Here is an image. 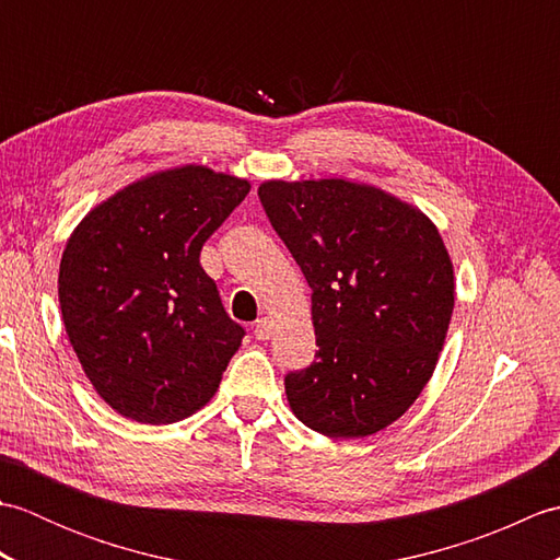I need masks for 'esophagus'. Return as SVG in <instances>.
<instances>
[{
  "instance_id": "34e87169",
  "label": "esophagus",
  "mask_w": 560,
  "mask_h": 560,
  "mask_svg": "<svg viewBox=\"0 0 560 560\" xmlns=\"http://www.w3.org/2000/svg\"><path fill=\"white\" fill-rule=\"evenodd\" d=\"M271 331H273V323H271L269 317L257 319V323H255V339L267 341L271 337Z\"/></svg>"
}]
</instances>
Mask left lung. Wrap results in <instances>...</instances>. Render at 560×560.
I'll return each mask as SVG.
<instances>
[{"mask_svg": "<svg viewBox=\"0 0 560 560\" xmlns=\"http://www.w3.org/2000/svg\"><path fill=\"white\" fill-rule=\"evenodd\" d=\"M267 219L313 289L315 361L289 373L293 413L329 438H365L431 380L455 307L443 237L419 209L347 180H269Z\"/></svg>", "mask_w": 560, "mask_h": 560, "instance_id": "left-lung-1", "label": "left lung"}]
</instances>
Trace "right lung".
<instances>
[{
  "label": "right lung",
  "instance_id": "obj_1",
  "mask_svg": "<svg viewBox=\"0 0 560 560\" xmlns=\"http://www.w3.org/2000/svg\"><path fill=\"white\" fill-rule=\"evenodd\" d=\"M247 192L241 177L183 165L120 189L71 233L59 265L65 329L117 413L175 423L219 389L245 329L199 253Z\"/></svg>",
  "mask_w": 560,
  "mask_h": 560
}]
</instances>
